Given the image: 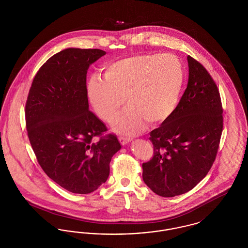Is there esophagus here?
Segmentation results:
<instances>
[{"label":"esophagus","mask_w":248,"mask_h":248,"mask_svg":"<svg viewBox=\"0 0 248 248\" xmlns=\"http://www.w3.org/2000/svg\"><path fill=\"white\" fill-rule=\"evenodd\" d=\"M119 141L122 145H126L127 143H129L130 139L125 137H119Z\"/></svg>","instance_id":"34e87169"}]
</instances>
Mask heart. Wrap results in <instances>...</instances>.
<instances>
[{
	"mask_svg": "<svg viewBox=\"0 0 248 248\" xmlns=\"http://www.w3.org/2000/svg\"><path fill=\"white\" fill-rule=\"evenodd\" d=\"M104 78L94 76L87 85L90 102L97 115L112 122L124 105L114 128L134 136L145 121L155 124L169 118L177 108L184 83L180 60L171 54L151 53L120 59L106 67Z\"/></svg>",
	"mask_w": 248,
	"mask_h": 248,
	"instance_id": "b5f03b06",
	"label": "heart"
}]
</instances>
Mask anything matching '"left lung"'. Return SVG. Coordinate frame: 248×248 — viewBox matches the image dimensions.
I'll return each instance as SVG.
<instances>
[{"instance_id":"obj_1","label":"left lung","mask_w":248,"mask_h":248,"mask_svg":"<svg viewBox=\"0 0 248 248\" xmlns=\"http://www.w3.org/2000/svg\"><path fill=\"white\" fill-rule=\"evenodd\" d=\"M187 59V88L173 114L150 133L154 157L142 165L145 184L163 197L188 192L207 175L223 128L217 84L197 60Z\"/></svg>"}]
</instances>
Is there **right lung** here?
Masks as SVG:
<instances>
[{"label": "right lung", "mask_w": 248, "mask_h": 248, "mask_svg": "<svg viewBox=\"0 0 248 248\" xmlns=\"http://www.w3.org/2000/svg\"><path fill=\"white\" fill-rule=\"evenodd\" d=\"M106 55L100 49L67 48L40 68L26 102L28 137L39 165L59 186L86 194L105 183L111 157L121 150L115 135L89 110L86 73ZM97 136L100 140L93 142Z\"/></svg>", "instance_id": "1"}]
</instances>
